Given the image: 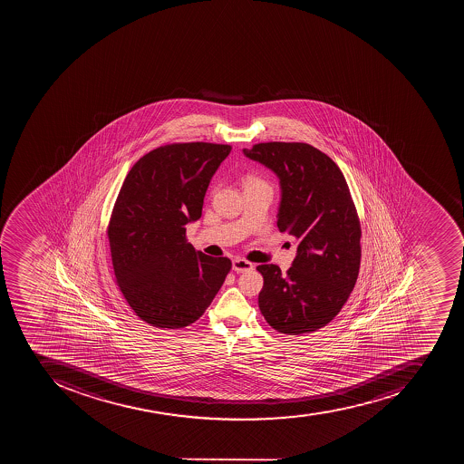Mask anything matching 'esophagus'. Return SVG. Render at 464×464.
Instances as JSON below:
<instances>
[{
  "label": "esophagus",
  "instance_id": "34e87169",
  "mask_svg": "<svg viewBox=\"0 0 464 464\" xmlns=\"http://www.w3.org/2000/svg\"><path fill=\"white\" fill-rule=\"evenodd\" d=\"M232 268H234L235 273H248V271L254 270V264L244 258H235Z\"/></svg>",
  "mask_w": 464,
  "mask_h": 464
}]
</instances>
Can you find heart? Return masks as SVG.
<instances>
[{"label":"heart","instance_id":"1","mask_svg":"<svg viewBox=\"0 0 464 464\" xmlns=\"http://www.w3.org/2000/svg\"><path fill=\"white\" fill-rule=\"evenodd\" d=\"M261 179H256V177H246V179H245V186H248V184H254V183H259Z\"/></svg>","mask_w":464,"mask_h":464}]
</instances>
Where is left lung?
Listing matches in <instances>:
<instances>
[{
  "label": "left lung",
  "instance_id": "1",
  "mask_svg": "<svg viewBox=\"0 0 464 464\" xmlns=\"http://www.w3.org/2000/svg\"><path fill=\"white\" fill-rule=\"evenodd\" d=\"M245 155L280 179L277 227L297 241L287 273L263 264L259 311L285 335L328 325L350 297L362 261V227L340 167L309 143H256Z\"/></svg>",
  "mask_w": 464,
  "mask_h": 464
}]
</instances>
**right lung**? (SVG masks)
I'll list each match as a JSON object with an SVG mask.
<instances>
[{"instance_id":"1","label":"right lung","mask_w":464,"mask_h":464,"mask_svg":"<svg viewBox=\"0 0 464 464\" xmlns=\"http://www.w3.org/2000/svg\"><path fill=\"white\" fill-rule=\"evenodd\" d=\"M232 146L169 143L124 179L107 227L114 277L131 311L155 328L179 329L205 314L232 268L187 242L206 190Z\"/></svg>"}]
</instances>
